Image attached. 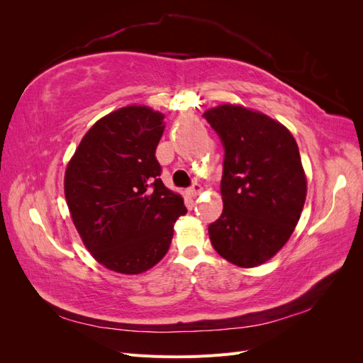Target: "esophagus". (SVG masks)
I'll return each instance as SVG.
<instances>
[{"mask_svg": "<svg viewBox=\"0 0 363 363\" xmlns=\"http://www.w3.org/2000/svg\"><path fill=\"white\" fill-rule=\"evenodd\" d=\"M201 191H203V186L200 183H195L188 192H189L191 196H194V199H195V196H199L201 194Z\"/></svg>", "mask_w": 363, "mask_h": 363, "instance_id": "34e87169", "label": "esophagus"}]
</instances>
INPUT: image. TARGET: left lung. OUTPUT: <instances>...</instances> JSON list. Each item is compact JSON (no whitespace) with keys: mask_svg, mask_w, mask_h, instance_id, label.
I'll use <instances>...</instances> for the list:
<instances>
[{"mask_svg":"<svg viewBox=\"0 0 363 363\" xmlns=\"http://www.w3.org/2000/svg\"><path fill=\"white\" fill-rule=\"evenodd\" d=\"M225 148L224 208L208 238L240 268L265 263L288 242L301 216L307 180L291 131L268 115L221 104L203 115Z\"/></svg>","mask_w":363,"mask_h":363,"instance_id":"8db88e82","label":"left lung"}]
</instances>
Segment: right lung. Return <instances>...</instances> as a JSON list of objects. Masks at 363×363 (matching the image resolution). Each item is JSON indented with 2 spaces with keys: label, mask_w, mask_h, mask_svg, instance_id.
<instances>
[{
  "label": "right lung",
  "mask_w": 363,
  "mask_h": 363,
  "mask_svg": "<svg viewBox=\"0 0 363 363\" xmlns=\"http://www.w3.org/2000/svg\"><path fill=\"white\" fill-rule=\"evenodd\" d=\"M164 115L125 106L87 130L65 171V196L86 250L107 269L142 274L167 255L182 195L159 179Z\"/></svg>",
  "instance_id": "add662e5"
}]
</instances>
